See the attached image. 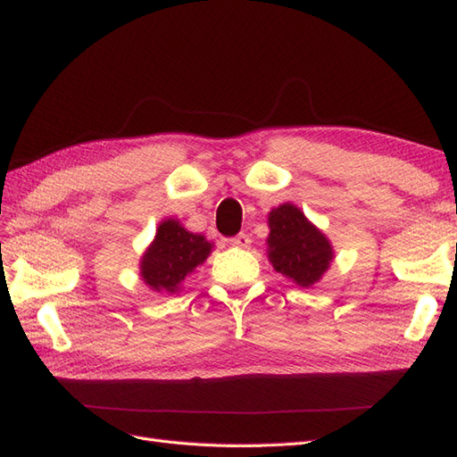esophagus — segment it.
<instances>
[{
    "instance_id": "esophagus-1",
    "label": "esophagus",
    "mask_w": 457,
    "mask_h": 457,
    "mask_svg": "<svg viewBox=\"0 0 457 457\" xmlns=\"http://www.w3.org/2000/svg\"><path fill=\"white\" fill-rule=\"evenodd\" d=\"M229 243L233 247H241V249H247L249 245H251V239H249V236L247 233H237L236 237H231L229 239Z\"/></svg>"
}]
</instances>
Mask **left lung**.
<instances>
[{"label": "left lung", "mask_w": 457, "mask_h": 457, "mask_svg": "<svg viewBox=\"0 0 457 457\" xmlns=\"http://www.w3.org/2000/svg\"><path fill=\"white\" fill-rule=\"evenodd\" d=\"M269 261L277 272L302 288L320 282L333 261V247L303 212L290 203L269 214Z\"/></svg>", "instance_id": "8db88e82"}]
</instances>
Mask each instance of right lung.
<instances>
[{
	"instance_id": "obj_1",
	"label": "right lung",
	"mask_w": 457,
	"mask_h": 457,
	"mask_svg": "<svg viewBox=\"0 0 457 457\" xmlns=\"http://www.w3.org/2000/svg\"><path fill=\"white\" fill-rule=\"evenodd\" d=\"M212 243L204 236L190 233L169 218L157 228L155 239L145 249L140 274L142 280L155 292H177L179 284L206 261Z\"/></svg>"
}]
</instances>
